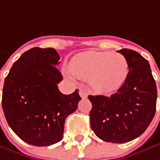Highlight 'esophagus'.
<instances>
[{
  "label": "esophagus",
  "instance_id": "obj_1",
  "mask_svg": "<svg viewBox=\"0 0 160 160\" xmlns=\"http://www.w3.org/2000/svg\"><path fill=\"white\" fill-rule=\"evenodd\" d=\"M80 96L82 98V99H85V98H87V96H88V93L86 92V91L85 90H83V89H80Z\"/></svg>",
  "mask_w": 160,
  "mask_h": 160
}]
</instances>
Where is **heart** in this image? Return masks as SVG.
<instances>
[{
	"mask_svg": "<svg viewBox=\"0 0 160 160\" xmlns=\"http://www.w3.org/2000/svg\"><path fill=\"white\" fill-rule=\"evenodd\" d=\"M68 76L90 80L95 91L111 93L123 84L128 74V63L120 53L89 51L75 56Z\"/></svg>",
	"mask_w": 160,
	"mask_h": 160,
	"instance_id": "heart-1",
	"label": "heart"
}]
</instances>
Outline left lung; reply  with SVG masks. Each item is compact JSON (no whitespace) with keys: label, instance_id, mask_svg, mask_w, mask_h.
<instances>
[{"label":"left lung","instance_id":"obj_1","mask_svg":"<svg viewBox=\"0 0 160 160\" xmlns=\"http://www.w3.org/2000/svg\"><path fill=\"white\" fill-rule=\"evenodd\" d=\"M127 60L129 72L121 88L110 97L89 95L92 104L91 127L102 140L126 143L140 137L154 118L157 85L148 61L137 51H118Z\"/></svg>","mask_w":160,"mask_h":160}]
</instances>
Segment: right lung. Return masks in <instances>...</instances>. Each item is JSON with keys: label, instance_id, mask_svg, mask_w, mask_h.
Wrapping results in <instances>:
<instances>
[{"label": "right lung", "instance_id": "add662e5", "mask_svg": "<svg viewBox=\"0 0 160 160\" xmlns=\"http://www.w3.org/2000/svg\"><path fill=\"white\" fill-rule=\"evenodd\" d=\"M54 48H33L13 63L5 78L2 104L9 126L22 141L37 147L59 142L66 118L81 100L79 91L62 94V75Z\"/></svg>", "mask_w": 160, "mask_h": 160}]
</instances>
